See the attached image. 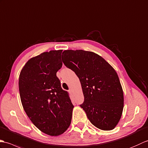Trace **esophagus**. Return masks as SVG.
<instances>
[{"instance_id": "1", "label": "esophagus", "mask_w": 148, "mask_h": 148, "mask_svg": "<svg viewBox=\"0 0 148 148\" xmlns=\"http://www.w3.org/2000/svg\"><path fill=\"white\" fill-rule=\"evenodd\" d=\"M69 92H70V93H71V94L73 93V90H72V89H71V88L70 90H69Z\"/></svg>"}]
</instances>
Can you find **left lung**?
Here are the masks:
<instances>
[{
    "mask_svg": "<svg viewBox=\"0 0 148 148\" xmlns=\"http://www.w3.org/2000/svg\"><path fill=\"white\" fill-rule=\"evenodd\" d=\"M62 61L81 83L84 96L80 106L98 129L113 130L123 109V92L114 68L100 56L83 50H66Z\"/></svg>",
    "mask_w": 148,
    "mask_h": 148,
    "instance_id": "obj_1",
    "label": "left lung"
}]
</instances>
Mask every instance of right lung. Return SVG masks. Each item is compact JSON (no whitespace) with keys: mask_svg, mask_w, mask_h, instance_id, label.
<instances>
[{"mask_svg":"<svg viewBox=\"0 0 148 148\" xmlns=\"http://www.w3.org/2000/svg\"><path fill=\"white\" fill-rule=\"evenodd\" d=\"M62 50L51 51L31 58L22 68L19 91L25 111L42 132L63 134L70 125L73 105L56 76L63 63Z\"/></svg>","mask_w":148,"mask_h":148,"instance_id":"1","label":"right lung"}]
</instances>
